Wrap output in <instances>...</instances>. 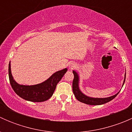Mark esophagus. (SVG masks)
<instances>
[{
    "label": "esophagus",
    "mask_w": 132,
    "mask_h": 132,
    "mask_svg": "<svg viewBox=\"0 0 132 132\" xmlns=\"http://www.w3.org/2000/svg\"><path fill=\"white\" fill-rule=\"evenodd\" d=\"M76 68V64L75 63H71L70 64V66H69V68L70 69V70H73Z\"/></svg>",
    "instance_id": "obj_1"
}]
</instances>
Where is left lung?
<instances>
[{"label": "left lung", "instance_id": "1", "mask_svg": "<svg viewBox=\"0 0 132 132\" xmlns=\"http://www.w3.org/2000/svg\"><path fill=\"white\" fill-rule=\"evenodd\" d=\"M73 73L74 75V78L73 80V92L74 93L75 96L76 97L77 100L79 102H82V103H86L87 105H100L105 104V103H107V102H110L112 100L116 98L118 93L116 94L115 95L112 96L107 97V98H91V97H89L85 95L84 94L81 92L79 89V86H78V82H79V77L78 75L76 72L75 71H73ZM125 78H126V74L125 76V79H124V82L123 84V86L124 85V83L125 82Z\"/></svg>", "mask_w": 132, "mask_h": 132}]
</instances>
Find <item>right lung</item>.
Segmentation results:
<instances>
[{"mask_svg": "<svg viewBox=\"0 0 132 132\" xmlns=\"http://www.w3.org/2000/svg\"><path fill=\"white\" fill-rule=\"evenodd\" d=\"M67 68L54 73L46 80L39 84L24 86L18 84L13 79L11 70V64H9V78L11 86L14 91L25 100L32 102H42L48 100L54 94L58 82L61 80Z\"/></svg>", "mask_w": 132, "mask_h": 132, "instance_id": "1", "label": "right lung"}]
</instances>
